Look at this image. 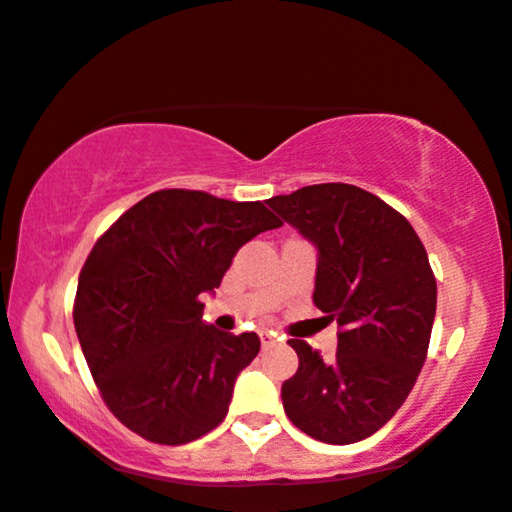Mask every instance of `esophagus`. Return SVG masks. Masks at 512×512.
Wrapping results in <instances>:
<instances>
[{
  "label": "esophagus",
  "instance_id": "1",
  "mask_svg": "<svg viewBox=\"0 0 512 512\" xmlns=\"http://www.w3.org/2000/svg\"><path fill=\"white\" fill-rule=\"evenodd\" d=\"M279 340H282V338H277V333H272V331H261V342H263V347H272V345H277Z\"/></svg>",
  "mask_w": 512,
  "mask_h": 512
}]
</instances>
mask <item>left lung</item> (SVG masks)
<instances>
[{
    "mask_svg": "<svg viewBox=\"0 0 512 512\" xmlns=\"http://www.w3.org/2000/svg\"><path fill=\"white\" fill-rule=\"evenodd\" d=\"M268 205L317 247L312 300L340 326L333 359L289 340L298 370L282 384L286 417L321 443H359L396 415L426 361L429 256L410 221L359 186H305Z\"/></svg>",
    "mask_w": 512,
    "mask_h": 512,
    "instance_id": "8db88e82",
    "label": "left lung"
}]
</instances>
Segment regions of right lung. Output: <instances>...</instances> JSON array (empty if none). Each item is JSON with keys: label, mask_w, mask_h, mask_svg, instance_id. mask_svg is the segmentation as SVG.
Masks as SVG:
<instances>
[{"label": "right lung", "mask_w": 512, "mask_h": 512, "mask_svg": "<svg viewBox=\"0 0 512 512\" xmlns=\"http://www.w3.org/2000/svg\"><path fill=\"white\" fill-rule=\"evenodd\" d=\"M282 221L263 202L167 188L130 207L83 263L74 328L90 375L121 424L151 443L184 445L228 415L256 333L202 321L237 249Z\"/></svg>", "instance_id": "1"}]
</instances>
